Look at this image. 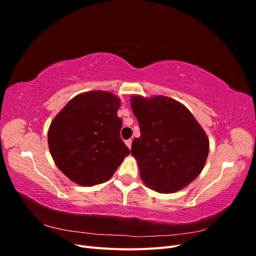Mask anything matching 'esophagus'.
<instances>
[{
	"label": "esophagus",
	"instance_id": "1",
	"mask_svg": "<svg viewBox=\"0 0 256 256\" xmlns=\"http://www.w3.org/2000/svg\"><path fill=\"white\" fill-rule=\"evenodd\" d=\"M125 143L129 147V148H131V144H132V140H131V138H129V140H126Z\"/></svg>",
	"mask_w": 256,
	"mask_h": 256
}]
</instances>
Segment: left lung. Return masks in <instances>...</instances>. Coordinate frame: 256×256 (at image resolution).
<instances>
[{
	"instance_id": "obj_1",
	"label": "left lung",
	"mask_w": 256,
	"mask_h": 256,
	"mask_svg": "<svg viewBox=\"0 0 256 256\" xmlns=\"http://www.w3.org/2000/svg\"><path fill=\"white\" fill-rule=\"evenodd\" d=\"M141 136L131 154L147 187L160 193L182 190L202 172L209 152L203 128L180 102L166 96L131 97Z\"/></svg>"
}]
</instances>
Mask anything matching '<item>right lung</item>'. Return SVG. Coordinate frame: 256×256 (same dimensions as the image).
Listing matches in <instances>:
<instances>
[{"label":"right lung","mask_w":256,"mask_h":256,"mask_svg":"<svg viewBox=\"0 0 256 256\" xmlns=\"http://www.w3.org/2000/svg\"><path fill=\"white\" fill-rule=\"evenodd\" d=\"M120 98L110 92H86L74 97L52 120L51 156L74 182L90 187L109 180L130 154L120 138Z\"/></svg>","instance_id":"1"}]
</instances>
